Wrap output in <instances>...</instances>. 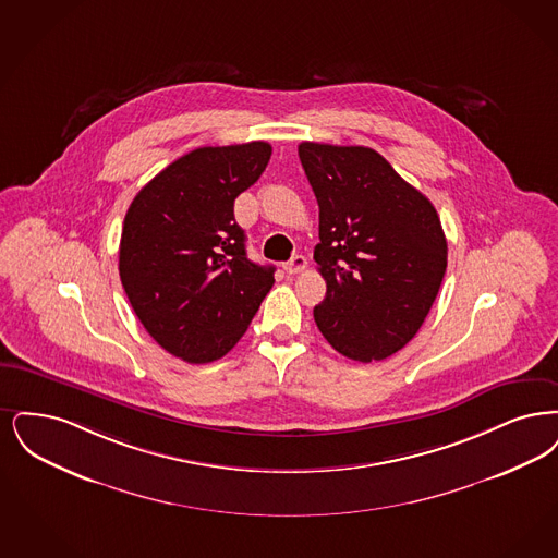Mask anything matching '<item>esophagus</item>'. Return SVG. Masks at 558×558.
Instances as JSON below:
<instances>
[{
    "mask_svg": "<svg viewBox=\"0 0 558 558\" xmlns=\"http://www.w3.org/2000/svg\"><path fill=\"white\" fill-rule=\"evenodd\" d=\"M306 267H308V260H306L302 254H295L290 263H286V267L283 268H286V272H290V275H298V272H302Z\"/></svg>",
    "mask_w": 558,
    "mask_h": 558,
    "instance_id": "1",
    "label": "esophagus"
}]
</instances>
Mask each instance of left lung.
Listing matches in <instances>:
<instances>
[{
    "label": "left lung",
    "mask_w": 558,
    "mask_h": 558,
    "mask_svg": "<svg viewBox=\"0 0 558 558\" xmlns=\"http://www.w3.org/2000/svg\"><path fill=\"white\" fill-rule=\"evenodd\" d=\"M298 154L318 202L315 260L327 295L316 327L343 356L384 361L436 302L448 265L436 208L371 147L302 142Z\"/></svg>",
    "instance_id": "left-lung-1"
}]
</instances>
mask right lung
Masks as SVG:
<instances>
[{
  "mask_svg": "<svg viewBox=\"0 0 558 558\" xmlns=\"http://www.w3.org/2000/svg\"><path fill=\"white\" fill-rule=\"evenodd\" d=\"M267 142L197 147L160 170L122 225V288L147 333L185 363L222 359L275 283L247 260L235 197L267 169Z\"/></svg>",
  "mask_w": 558,
  "mask_h": 558,
  "instance_id": "1",
  "label": "right lung"
}]
</instances>
